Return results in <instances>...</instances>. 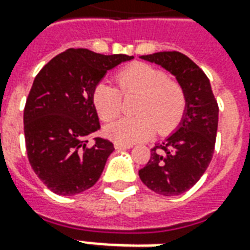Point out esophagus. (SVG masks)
Instances as JSON below:
<instances>
[{
    "label": "esophagus",
    "instance_id": "1",
    "mask_svg": "<svg viewBox=\"0 0 250 250\" xmlns=\"http://www.w3.org/2000/svg\"><path fill=\"white\" fill-rule=\"evenodd\" d=\"M132 147V145H125V143H115V148L116 150H127V148H131Z\"/></svg>",
    "mask_w": 250,
    "mask_h": 250
}]
</instances>
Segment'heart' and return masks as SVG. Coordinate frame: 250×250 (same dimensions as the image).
Listing matches in <instances>:
<instances>
[{
  "label": "heart",
  "mask_w": 250,
  "mask_h": 250,
  "mask_svg": "<svg viewBox=\"0 0 250 250\" xmlns=\"http://www.w3.org/2000/svg\"><path fill=\"white\" fill-rule=\"evenodd\" d=\"M116 82L125 95L138 93L134 104V112L138 115L109 123L105 127L109 139L132 145L146 141L155 130L165 135L178 125L186 107V95L184 88L168 80L162 71L145 62H135L118 72ZM92 100L103 120L114 119L122 109L119 91L105 82L95 87Z\"/></svg>",
  "instance_id": "1"
}]
</instances>
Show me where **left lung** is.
Returning <instances> with one entry per match:
<instances>
[{"instance_id":"obj_1","label":"left lung","mask_w":250,"mask_h":250,"mask_svg":"<svg viewBox=\"0 0 250 250\" xmlns=\"http://www.w3.org/2000/svg\"><path fill=\"white\" fill-rule=\"evenodd\" d=\"M170 72L186 95V107L175 131L151 148V158L139 178L151 191L181 195L204 175L213 158L218 127V105L208 76L179 52L141 56Z\"/></svg>"}]
</instances>
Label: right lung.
Here are the masks:
<instances>
[{"instance_id":"obj_1","label":"right lung","mask_w":250,"mask_h":250,"mask_svg":"<svg viewBox=\"0 0 250 250\" xmlns=\"http://www.w3.org/2000/svg\"><path fill=\"white\" fill-rule=\"evenodd\" d=\"M132 59L66 49L36 76L24 109L25 143L30 166L51 191L71 197L100 178L115 148L100 136L87 147L88 136L100 130L93 89L107 72Z\"/></svg>"}]
</instances>
